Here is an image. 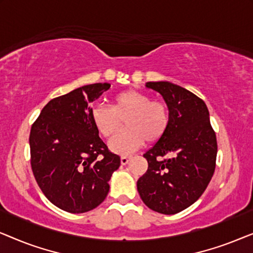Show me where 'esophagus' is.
<instances>
[{
	"label": "esophagus",
	"instance_id": "esophagus-1",
	"mask_svg": "<svg viewBox=\"0 0 253 253\" xmlns=\"http://www.w3.org/2000/svg\"><path fill=\"white\" fill-rule=\"evenodd\" d=\"M129 160H130V158L126 157V155H123V157H121V164H122L123 166L126 165L127 162H129Z\"/></svg>",
	"mask_w": 253,
	"mask_h": 253
}]
</instances>
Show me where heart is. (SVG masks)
Segmentation results:
<instances>
[{"instance_id":"obj_1","label":"heart","mask_w":253,"mask_h":253,"mask_svg":"<svg viewBox=\"0 0 253 253\" xmlns=\"http://www.w3.org/2000/svg\"><path fill=\"white\" fill-rule=\"evenodd\" d=\"M91 120L102 137L109 138L121 126L126 127L110 140L109 147L117 154L126 155L144 144L160 139L169 126L168 107L162 101L151 100L146 93L126 89L117 93L110 101V107H93Z\"/></svg>"}]
</instances>
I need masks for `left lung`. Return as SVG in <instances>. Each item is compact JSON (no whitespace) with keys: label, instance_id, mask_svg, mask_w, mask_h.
<instances>
[{"label":"left lung","instance_id":"left-lung-1","mask_svg":"<svg viewBox=\"0 0 253 253\" xmlns=\"http://www.w3.org/2000/svg\"><path fill=\"white\" fill-rule=\"evenodd\" d=\"M169 109V126L144 158L147 171L137 189L145 205L155 212L176 214L188 209L205 191L215 170L216 136L202 99L169 82H148ZM171 154L170 159H162Z\"/></svg>","mask_w":253,"mask_h":253}]
</instances>
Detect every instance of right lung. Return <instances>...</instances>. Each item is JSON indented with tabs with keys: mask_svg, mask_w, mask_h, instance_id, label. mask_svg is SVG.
Segmentation results:
<instances>
[{
	"mask_svg": "<svg viewBox=\"0 0 253 253\" xmlns=\"http://www.w3.org/2000/svg\"><path fill=\"white\" fill-rule=\"evenodd\" d=\"M109 87L96 83L50 100L31 127L34 177L47 199L65 212L85 213L99 206L121 165L91 120L89 102Z\"/></svg>",
	"mask_w": 253,
	"mask_h": 253,
	"instance_id": "obj_1",
	"label": "right lung"
}]
</instances>
